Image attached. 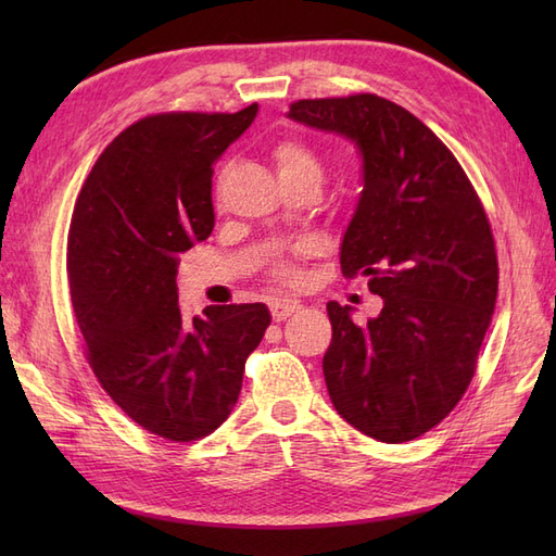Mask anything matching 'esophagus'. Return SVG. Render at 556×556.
<instances>
[{
    "label": "esophagus",
    "mask_w": 556,
    "mask_h": 556,
    "mask_svg": "<svg viewBox=\"0 0 556 556\" xmlns=\"http://www.w3.org/2000/svg\"><path fill=\"white\" fill-rule=\"evenodd\" d=\"M268 308H271V317L274 323H282V319H288L292 313L299 311V301L294 299H276L268 304Z\"/></svg>",
    "instance_id": "34e87169"
}]
</instances>
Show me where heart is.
<instances>
[{
	"label": "heart",
	"instance_id": "1",
	"mask_svg": "<svg viewBox=\"0 0 556 556\" xmlns=\"http://www.w3.org/2000/svg\"><path fill=\"white\" fill-rule=\"evenodd\" d=\"M274 162L280 180H315L319 185L323 180V164H319L313 150L296 139H285L274 148ZM280 278H290L292 268L280 264L278 266Z\"/></svg>",
	"mask_w": 556,
	"mask_h": 556
}]
</instances>
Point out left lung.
<instances>
[{"label":"left lung","instance_id":"8db88e82","mask_svg":"<svg viewBox=\"0 0 556 556\" xmlns=\"http://www.w3.org/2000/svg\"><path fill=\"white\" fill-rule=\"evenodd\" d=\"M288 117L352 141L362 157L341 268L368 278L382 311L357 325L355 308L327 304L331 403L376 441H413L476 374L498 292L490 220L459 162L403 106L378 94L301 99Z\"/></svg>","mask_w":556,"mask_h":556}]
</instances>
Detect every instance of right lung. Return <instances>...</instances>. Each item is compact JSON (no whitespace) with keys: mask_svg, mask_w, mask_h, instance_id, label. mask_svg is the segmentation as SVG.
I'll return each instance as SVG.
<instances>
[{"mask_svg":"<svg viewBox=\"0 0 556 556\" xmlns=\"http://www.w3.org/2000/svg\"><path fill=\"white\" fill-rule=\"evenodd\" d=\"M257 109L143 117L99 155L74 208L66 271L88 362L117 406L166 441L225 422L271 325L264 304L185 319L176 288L180 255L213 231V164Z\"/></svg>","mask_w":556,"mask_h":556,"instance_id":"1","label":"right lung"}]
</instances>
